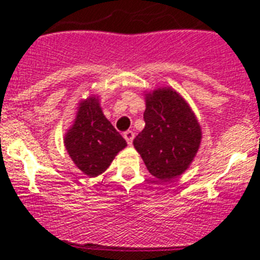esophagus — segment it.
I'll use <instances>...</instances> for the list:
<instances>
[{
  "label": "esophagus",
  "mask_w": 260,
  "mask_h": 260,
  "mask_svg": "<svg viewBox=\"0 0 260 260\" xmlns=\"http://www.w3.org/2000/svg\"><path fill=\"white\" fill-rule=\"evenodd\" d=\"M123 138L126 139V142H127L128 146H132L133 139H134V133H133L132 130H127V132L123 133Z\"/></svg>",
  "instance_id": "1"
}]
</instances>
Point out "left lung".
I'll list each match as a JSON object with an SVG mask.
<instances>
[{"instance_id":"8db88e82","label":"left lung","mask_w":260,"mask_h":260,"mask_svg":"<svg viewBox=\"0 0 260 260\" xmlns=\"http://www.w3.org/2000/svg\"><path fill=\"white\" fill-rule=\"evenodd\" d=\"M144 128L134 139L147 169L161 181L189 168L201 144V126L187 103L172 88L147 95Z\"/></svg>"}]
</instances>
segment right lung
<instances>
[{
  "label": "right lung",
  "instance_id": "right-lung-1",
  "mask_svg": "<svg viewBox=\"0 0 260 260\" xmlns=\"http://www.w3.org/2000/svg\"><path fill=\"white\" fill-rule=\"evenodd\" d=\"M65 147L80 171L96 177L107 171L126 141L105 118L98 98L80 103L74 125L65 137Z\"/></svg>",
  "mask_w": 260,
  "mask_h": 260
}]
</instances>
